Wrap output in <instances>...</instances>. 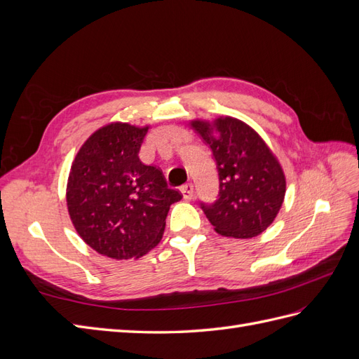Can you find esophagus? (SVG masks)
Returning a JSON list of instances; mask_svg holds the SVG:
<instances>
[{"instance_id":"obj_1","label":"esophagus","mask_w":359,"mask_h":359,"mask_svg":"<svg viewBox=\"0 0 359 359\" xmlns=\"http://www.w3.org/2000/svg\"><path fill=\"white\" fill-rule=\"evenodd\" d=\"M181 193H182V198L186 199V201H190V199H193V193H194V187H193V184L191 182H187V184H184V186H181Z\"/></svg>"}]
</instances>
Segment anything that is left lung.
I'll list each match as a JSON object with an SVG mask.
<instances>
[{
    "instance_id": "8db88e82",
    "label": "left lung",
    "mask_w": 359,
    "mask_h": 359,
    "mask_svg": "<svg viewBox=\"0 0 359 359\" xmlns=\"http://www.w3.org/2000/svg\"><path fill=\"white\" fill-rule=\"evenodd\" d=\"M211 148L219 175V194L199 202L215 232L253 238L274 222L285 199L286 180L278 161L253 128L240 119L220 118L215 126L191 123Z\"/></svg>"
}]
</instances>
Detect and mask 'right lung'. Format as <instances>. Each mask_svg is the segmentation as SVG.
I'll use <instances>...</instances> for the list:
<instances>
[{"label":"right lung","mask_w":359,"mask_h":359,"mask_svg":"<svg viewBox=\"0 0 359 359\" xmlns=\"http://www.w3.org/2000/svg\"><path fill=\"white\" fill-rule=\"evenodd\" d=\"M147 132L127 123L97 130L70 169L67 206L74 229L107 257L147 255L161 240L169 206L182 198L160 169L139 160Z\"/></svg>","instance_id":"obj_1"}]
</instances>
